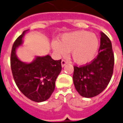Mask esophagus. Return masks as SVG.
Wrapping results in <instances>:
<instances>
[{
  "instance_id": "34e87169",
  "label": "esophagus",
  "mask_w": 123,
  "mask_h": 123,
  "mask_svg": "<svg viewBox=\"0 0 123 123\" xmlns=\"http://www.w3.org/2000/svg\"><path fill=\"white\" fill-rule=\"evenodd\" d=\"M67 64H68V62H67L66 61V60H64V59L62 60V61H61L62 67L65 66H66V65Z\"/></svg>"
}]
</instances>
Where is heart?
I'll list each match as a JSON object with an SVG mask.
<instances>
[{"label": "heart", "mask_w": 123, "mask_h": 123, "mask_svg": "<svg viewBox=\"0 0 123 123\" xmlns=\"http://www.w3.org/2000/svg\"><path fill=\"white\" fill-rule=\"evenodd\" d=\"M52 46L60 55L64 56L71 52L75 62L84 65L94 59L99 48V40L94 34L79 31L64 34L61 36L60 42L54 41Z\"/></svg>", "instance_id": "1"}]
</instances>
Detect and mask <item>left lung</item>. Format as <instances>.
Segmentation results:
<instances>
[{
  "instance_id": "1",
  "label": "left lung",
  "mask_w": 123,
  "mask_h": 123,
  "mask_svg": "<svg viewBox=\"0 0 123 123\" xmlns=\"http://www.w3.org/2000/svg\"><path fill=\"white\" fill-rule=\"evenodd\" d=\"M98 51V54L89 63L74 66V86L82 97L92 98L99 94L108 86L112 77L114 52L110 39L103 32H101Z\"/></svg>"
}]
</instances>
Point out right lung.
<instances>
[{"instance_id":"add662e5","label":"right lung","mask_w":123,"mask_h":123,"mask_svg":"<svg viewBox=\"0 0 123 123\" xmlns=\"http://www.w3.org/2000/svg\"><path fill=\"white\" fill-rule=\"evenodd\" d=\"M24 31L14 42L11 54V67L15 84L22 93L35 102L48 99L55 89L57 77L62 70L61 59L55 61L50 55L37 57L30 64L22 62L15 54L22 43Z\"/></svg>"}]
</instances>
